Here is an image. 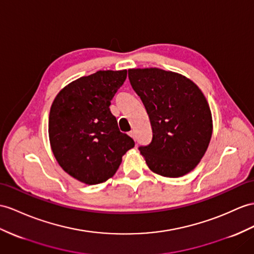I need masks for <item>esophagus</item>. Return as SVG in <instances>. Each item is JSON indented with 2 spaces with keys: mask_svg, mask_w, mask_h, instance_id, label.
I'll list each match as a JSON object with an SVG mask.
<instances>
[{
  "mask_svg": "<svg viewBox=\"0 0 254 254\" xmlns=\"http://www.w3.org/2000/svg\"><path fill=\"white\" fill-rule=\"evenodd\" d=\"M129 135H130V137H131L132 139H135V134H134V131H130V132H129Z\"/></svg>",
  "mask_w": 254,
  "mask_h": 254,
  "instance_id": "obj_1",
  "label": "esophagus"
}]
</instances>
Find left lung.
<instances>
[{
  "label": "left lung",
  "mask_w": 254,
  "mask_h": 254,
  "mask_svg": "<svg viewBox=\"0 0 254 254\" xmlns=\"http://www.w3.org/2000/svg\"><path fill=\"white\" fill-rule=\"evenodd\" d=\"M128 77L151 122L153 139L139 151L153 172L185 176L199 164L212 135L206 97L193 80L158 67L129 69Z\"/></svg>",
  "instance_id": "8db88e82"
}]
</instances>
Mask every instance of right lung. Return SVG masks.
I'll list each match as a JSON object with an SVG mask.
<instances>
[{
	"label": "right lung",
	"mask_w": 254,
	"mask_h": 254,
	"mask_svg": "<svg viewBox=\"0 0 254 254\" xmlns=\"http://www.w3.org/2000/svg\"><path fill=\"white\" fill-rule=\"evenodd\" d=\"M126 77L127 70L98 71L73 80L54 99L48 120L52 151L61 168L79 182H106L134 146L110 111Z\"/></svg>",
	"instance_id": "right-lung-1"
}]
</instances>
